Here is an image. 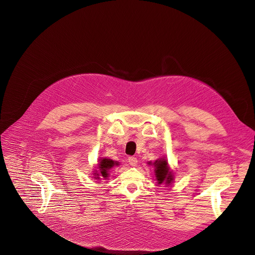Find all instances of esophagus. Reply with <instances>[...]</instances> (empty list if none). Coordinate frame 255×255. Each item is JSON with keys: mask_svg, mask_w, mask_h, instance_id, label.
<instances>
[{"mask_svg": "<svg viewBox=\"0 0 255 255\" xmlns=\"http://www.w3.org/2000/svg\"><path fill=\"white\" fill-rule=\"evenodd\" d=\"M128 162H129V164H130L131 166H136V165H137V158L134 157V156H130V157L128 158Z\"/></svg>", "mask_w": 255, "mask_h": 255, "instance_id": "esophagus-1", "label": "esophagus"}]
</instances>
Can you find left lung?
I'll list each match as a JSON object with an SVG mask.
<instances>
[{
  "label": "left lung",
  "mask_w": 255,
  "mask_h": 255,
  "mask_svg": "<svg viewBox=\"0 0 255 255\" xmlns=\"http://www.w3.org/2000/svg\"><path fill=\"white\" fill-rule=\"evenodd\" d=\"M155 164V175L156 179L158 180V184H162L163 181L165 184H170L172 181V174L171 171H169L167 162L165 159H160L154 162Z\"/></svg>",
  "instance_id": "obj_1"
}]
</instances>
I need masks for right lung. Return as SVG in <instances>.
Segmentation results:
<instances>
[{"label": "right lung", "mask_w": 255, "mask_h": 255, "mask_svg": "<svg viewBox=\"0 0 255 255\" xmlns=\"http://www.w3.org/2000/svg\"><path fill=\"white\" fill-rule=\"evenodd\" d=\"M114 164H117V165H118V163H116L115 161H113V160H111V159H107V158L102 159V160L100 161V163H99L100 173H98L97 175L99 176V175L101 174V176H103V177L106 178V177L108 176V170L110 169L112 166H114ZM97 178H100V177H97Z\"/></svg>", "instance_id": "obj_1"}]
</instances>
